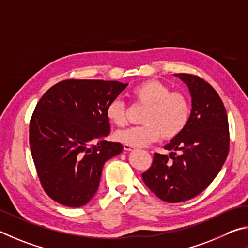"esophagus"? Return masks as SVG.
I'll use <instances>...</instances> for the list:
<instances>
[{
    "label": "esophagus",
    "instance_id": "esophagus-1",
    "mask_svg": "<svg viewBox=\"0 0 248 248\" xmlns=\"http://www.w3.org/2000/svg\"><path fill=\"white\" fill-rule=\"evenodd\" d=\"M135 149H136V147H134V146H129V145L124 144V150H126V151H132V150H135Z\"/></svg>",
    "mask_w": 248,
    "mask_h": 248
}]
</instances>
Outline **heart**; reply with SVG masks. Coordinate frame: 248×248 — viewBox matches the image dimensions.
I'll return each mask as SVG.
<instances>
[{"instance_id": "b5f03b06", "label": "heart", "mask_w": 248, "mask_h": 248, "mask_svg": "<svg viewBox=\"0 0 248 248\" xmlns=\"http://www.w3.org/2000/svg\"><path fill=\"white\" fill-rule=\"evenodd\" d=\"M132 97L147 106L140 126L115 133L116 140L134 147H144L160 137L172 140L185 128L189 117V103L183 93L170 91L163 82L155 79L142 81L132 89ZM108 120L116 126L126 124V108L120 99H114L106 108Z\"/></svg>"}]
</instances>
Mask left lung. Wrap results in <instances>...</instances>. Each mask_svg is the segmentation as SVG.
<instances>
[{
	"instance_id": "1",
	"label": "left lung",
	"mask_w": 248,
	"mask_h": 248,
	"mask_svg": "<svg viewBox=\"0 0 248 248\" xmlns=\"http://www.w3.org/2000/svg\"><path fill=\"white\" fill-rule=\"evenodd\" d=\"M174 76L187 86L192 98L188 122L164 146L169 155L155 154L153 166L142 173L151 192L167 202L188 201L206 189L225 162L230 145L227 111L217 91L198 76Z\"/></svg>"
}]
</instances>
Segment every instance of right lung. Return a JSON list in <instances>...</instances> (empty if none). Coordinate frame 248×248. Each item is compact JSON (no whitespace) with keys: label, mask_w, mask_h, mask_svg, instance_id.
<instances>
[{"label":"right lung","mask_w":248,"mask_h":248,"mask_svg":"<svg viewBox=\"0 0 248 248\" xmlns=\"http://www.w3.org/2000/svg\"><path fill=\"white\" fill-rule=\"evenodd\" d=\"M128 84L68 79L39 100L30 120L29 141L43 189L67 207L85 206L97 193L104 163L120 155L106 108Z\"/></svg>","instance_id":"add662e5"}]
</instances>
